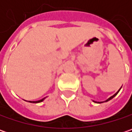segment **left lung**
Masks as SVG:
<instances>
[{
	"instance_id": "obj_1",
	"label": "left lung",
	"mask_w": 132,
	"mask_h": 132,
	"mask_svg": "<svg viewBox=\"0 0 132 132\" xmlns=\"http://www.w3.org/2000/svg\"><path fill=\"white\" fill-rule=\"evenodd\" d=\"M120 91V89L119 90H118V92H117V93H116L114 94V95H112V96H111V97H110V98H109L107 99V100H106V101H109V100H111V99L112 98H114V96H115V95H117V94L118 93V92H119ZM99 103V102H98ZM100 103H102V102H100Z\"/></svg>"
}]
</instances>
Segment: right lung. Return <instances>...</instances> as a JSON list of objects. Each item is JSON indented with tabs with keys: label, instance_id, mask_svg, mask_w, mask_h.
Here are the masks:
<instances>
[{
	"label": "right lung",
	"instance_id": "1",
	"mask_svg": "<svg viewBox=\"0 0 132 132\" xmlns=\"http://www.w3.org/2000/svg\"><path fill=\"white\" fill-rule=\"evenodd\" d=\"M44 99L45 98L41 99V100H39V101H29V102H31V103H39V102H41V101H43Z\"/></svg>",
	"mask_w": 132,
	"mask_h": 132
}]
</instances>
